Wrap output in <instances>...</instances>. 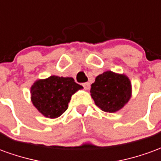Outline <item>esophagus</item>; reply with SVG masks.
<instances>
[{
    "label": "esophagus",
    "instance_id": "34e87169",
    "mask_svg": "<svg viewBox=\"0 0 161 161\" xmlns=\"http://www.w3.org/2000/svg\"><path fill=\"white\" fill-rule=\"evenodd\" d=\"M83 86H84L85 90H90L91 84H90V83H84V84H83Z\"/></svg>",
    "mask_w": 161,
    "mask_h": 161
}]
</instances>
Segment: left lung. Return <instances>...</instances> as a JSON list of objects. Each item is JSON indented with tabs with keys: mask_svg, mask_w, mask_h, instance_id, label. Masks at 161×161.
Returning <instances> with one entry per match:
<instances>
[{
	"mask_svg": "<svg viewBox=\"0 0 161 161\" xmlns=\"http://www.w3.org/2000/svg\"><path fill=\"white\" fill-rule=\"evenodd\" d=\"M91 96L103 111L115 113L123 108L131 98V82L125 74L107 70L96 77L91 84Z\"/></svg>",
	"mask_w": 161,
	"mask_h": 161,
	"instance_id": "obj_1",
	"label": "left lung"
}]
</instances>
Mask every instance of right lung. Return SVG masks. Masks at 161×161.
Returning a JSON list of instances; mask_svg holds the SVG:
<instances>
[{
	"label": "right lung",
	"mask_w": 161,
	"mask_h": 161,
	"mask_svg": "<svg viewBox=\"0 0 161 161\" xmlns=\"http://www.w3.org/2000/svg\"><path fill=\"white\" fill-rule=\"evenodd\" d=\"M83 86L72 77L51 76L38 79L31 86V101L45 117H58L68 108L71 96Z\"/></svg>",
	"instance_id": "obj_1"
}]
</instances>
